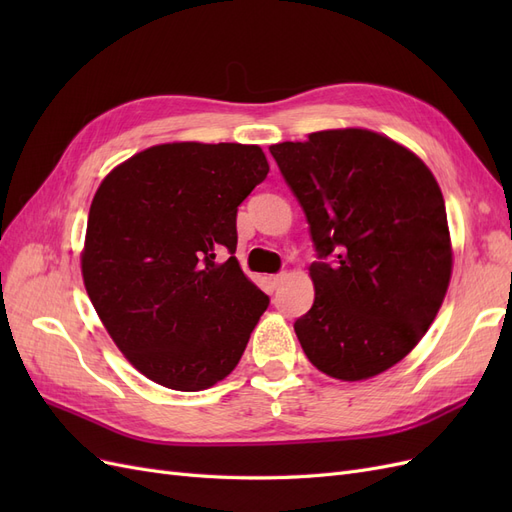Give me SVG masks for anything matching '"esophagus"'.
<instances>
[{"label":"esophagus","mask_w":512,"mask_h":512,"mask_svg":"<svg viewBox=\"0 0 512 512\" xmlns=\"http://www.w3.org/2000/svg\"><path fill=\"white\" fill-rule=\"evenodd\" d=\"M286 280V273H277V275H271L269 282H271V288H280Z\"/></svg>","instance_id":"esophagus-1"}]
</instances>
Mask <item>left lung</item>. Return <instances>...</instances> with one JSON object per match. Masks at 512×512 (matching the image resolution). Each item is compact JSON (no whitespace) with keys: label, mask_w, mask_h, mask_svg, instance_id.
Listing matches in <instances>:
<instances>
[{"label":"left lung","mask_w":512,"mask_h":512,"mask_svg":"<svg viewBox=\"0 0 512 512\" xmlns=\"http://www.w3.org/2000/svg\"><path fill=\"white\" fill-rule=\"evenodd\" d=\"M309 224L314 305L294 322L307 359L365 380L421 342L451 282L440 185L406 147L346 128L269 147Z\"/></svg>","instance_id":"left-lung-1"}]
</instances>
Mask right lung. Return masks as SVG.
<instances>
[{
	"instance_id": "add662e5",
	"label": "right lung",
	"mask_w": 512,
	"mask_h": 512,
	"mask_svg": "<svg viewBox=\"0 0 512 512\" xmlns=\"http://www.w3.org/2000/svg\"><path fill=\"white\" fill-rule=\"evenodd\" d=\"M269 164L258 145L168 143L106 175L89 209L83 280L126 359L173 391L224 380L269 297L237 258V209ZM220 251L231 256L220 263Z\"/></svg>"
}]
</instances>
